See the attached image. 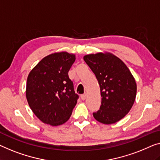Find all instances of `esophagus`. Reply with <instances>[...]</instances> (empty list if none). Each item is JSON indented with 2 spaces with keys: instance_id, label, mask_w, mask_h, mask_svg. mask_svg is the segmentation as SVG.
Wrapping results in <instances>:
<instances>
[{
  "instance_id": "1",
  "label": "esophagus",
  "mask_w": 160,
  "mask_h": 160,
  "mask_svg": "<svg viewBox=\"0 0 160 160\" xmlns=\"http://www.w3.org/2000/svg\"><path fill=\"white\" fill-rule=\"evenodd\" d=\"M80 98H81V99H82V100H85V99H86V98H87V94L84 93V94L81 95Z\"/></svg>"
}]
</instances>
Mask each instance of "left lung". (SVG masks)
I'll return each mask as SVG.
<instances>
[{
	"label": "left lung",
	"instance_id": "8db88e82",
	"mask_svg": "<svg viewBox=\"0 0 160 160\" xmlns=\"http://www.w3.org/2000/svg\"><path fill=\"white\" fill-rule=\"evenodd\" d=\"M83 59L98 81L101 105L93 117L103 124H112L130 111L137 95V83L124 62L111 52L85 55Z\"/></svg>",
	"mask_w": 160,
	"mask_h": 160
}]
</instances>
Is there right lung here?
<instances>
[{"label":"right lung","mask_w":160,"mask_h":160,"mask_svg":"<svg viewBox=\"0 0 160 160\" xmlns=\"http://www.w3.org/2000/svg\"><path fill=\"white\" fill-rule=\"evenodd\" d=\"M75 61V54L54 52L44 57L30 71L26 97L35 116L43 123L53 126L70 118L78 95L68 72Z\"/></svg>","instance_id":"obj_1"}]
</instances>
